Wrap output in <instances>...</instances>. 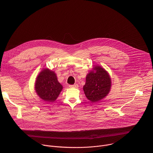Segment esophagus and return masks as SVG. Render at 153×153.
<instances>
[{
	"label": "esophagus",
	"instance_id": "1",
	"mask_svg": "<svg viewBox=\"0 0 153 153\" xmlns=\"http://www.w3.org/2000/svg\"><path fill=\"white\" fill-rule=\"evenodd\" d=\"M69 87H70V88H77L78 85L77 83H75L74 85H70Z\"/></svg>",
	"mask_w": 153,
	"mask_h": 153
}]
</instances>
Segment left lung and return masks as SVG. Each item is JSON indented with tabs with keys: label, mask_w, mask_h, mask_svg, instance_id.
<instances>
[{
	"label": "left lung",
	"mask_w": 153,
	"mask_h": 153,
	"mask_svg": "<svg viewBox=\"0 0 153 153\" xmlns=\"http://www.w3.org/2000/svg\"><path fill=\"white\" fill-rule=\"evenodd\" d=\"M111 86V80L108 72L100 66H95L86 75L83 89L87 99L91 102H97L108 95Z\"/></svg>",
	"instance_id": "left-lung-1"
}]
</instances>
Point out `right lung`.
Wrapping results in <instances>:
<instances>
[{
  "mask_svg": "<svg viewBox=\"0 0 153 153\" xmlns=\"http://www.w3.org/2000/svg\"><path fill=\"white\" fill-rule=\"evenodd\" d=\"M63 89L58 82L56 73L50 70L43 69L38 75L35 83V90L40 99L52 102L56 100Z\"/></svg>",
  "mask_w": 153,
  "mask_h": 153,
  "instance_id": "right-lung-1",
  "label": "right lung"
}]
</instances>
